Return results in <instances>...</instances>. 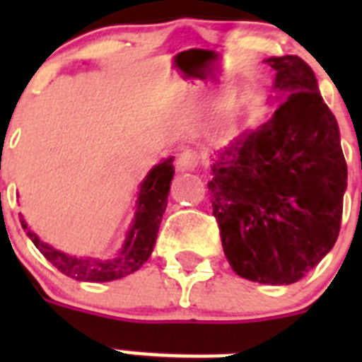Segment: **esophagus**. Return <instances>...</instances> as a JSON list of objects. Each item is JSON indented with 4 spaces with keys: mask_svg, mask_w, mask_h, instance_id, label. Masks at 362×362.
<instances>
[{
    "mask_svg": "<svg viewBox=\"0 0 362 362\" xmlns=\"http://www.w3.org/2000/svg\"><path fill=\"white\" fill-rule=\"evenodd\" d=\"M197 165H199V153L192 148L181 150V153L177 156V168L179 170H196Z\"/></svg>",
    "mask_w": 362,
    "mask_h": 362,
    "instance_id": "esophagus-1",
    "label": "esophagus"
}]
</instances>
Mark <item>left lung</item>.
Segmentation results:
<instances>
[{"label":"left lung","mask_w":362,"mask_h":362,"mask_svg":"<svg viewBox=\"0 0 362 362\" xmlns=\"http://www.w3.org/2000/svg\"><path fill=\"white\" fill-rule=\"evenodd\" d=\"M284 99L270 121L221 153L209 196L228 263L263 284H292L332 250L348 168L317 79L297 56L268 57Z\"/></svg>","instance_id":"obj_1"}]
</instances>
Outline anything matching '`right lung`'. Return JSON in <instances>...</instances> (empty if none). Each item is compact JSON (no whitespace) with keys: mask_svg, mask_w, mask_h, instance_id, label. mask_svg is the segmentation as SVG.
<instances>
[{"mask_svg":"<svg viewBox=\"0 0 362 362\" xmlns=\"http://www.w3.org/2000/svg\"><path fill=\"white\" fill-rule=\"evenodd\" d=\"M172 161L174 159L168 158L153 166L143 181L139 197H137L136 219H134L129 239L117 257L107 259V261L72 257V255L54 250L52 246L40 241L36 233L27 228L23 219H21V226L23 230H27V235L36 245L37 250L45 255V259L50 261L66 277H72L76 281H88V283H107V281L130 276L145 264V261L152 254L153 245H156L159 225H161L163 214L166 209L170 181L174 177Z\"/></svg>","mask_w":362,"mask_h":362,"instance_id":"right-lung-1","label":"right lung"}]
</instances>
